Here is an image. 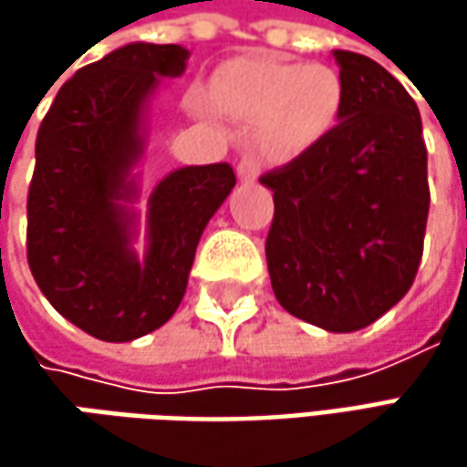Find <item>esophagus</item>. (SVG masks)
I'll return each instance as SVG.
<instances>
[{"instance_id": "obj_1", "label": "esophagus", "mask_w": 467, "mask_h": 467, "mask_svg": "<svg viewBox=\"0 0 467 467\" xmlns=\"http://www.w3.org/2000/svg\"><path fill=\"white\" fill-rule=\"evenodd\" d=\"M236 173L242 182H254L260 176V161L254 155H242L239 166H236Z\"/></svg>"}]
</instances>
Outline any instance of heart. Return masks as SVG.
I'll list each match as a JSON object with an SVG mask.
<instances>
[{
  "label": "heart",
  "mask_w": 467,
  "mask_h": 467,
  "mask_svg": "<svg viewBox=\"0 0 467 467\" xmlns=\"http://www.w3.org/2000/svg\"><path fill=\"white\" fill-rule=\"evenodd\" d=\"M207 106L257 124L262 153L288 161L330 135L343 114V80L325 64H298L270 54L221 64L207 85Z\"/></svg>",
  "instance_id": "b5f03b06"
}]
</instances>
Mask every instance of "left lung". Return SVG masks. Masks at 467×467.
<instances>
[{"label":"left lung","mask_w":467,"mask_h":467,"mask_svg":"<svg viewBox=\"0 0 467 467\" xmlns=\"http://www.w3.org/2000/svg\"><path fill=\"white\" fill-rule=\"evenodd\" d=\"M335 59L340 121L312 150L260 176L275 202L265 254L285 312L353 332L413 285L431 194L416 100L364 54Z\"/></svg>","instance_id":"1"}]
</instances>
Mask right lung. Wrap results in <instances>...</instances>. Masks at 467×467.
<instances>
[{
  "instance_id": "right-lung-1",
  "label": "right lung",
  "mask_w": 467,
  "mask_h": 467,
  "mask_svg": "<svg viewBox=\"0 0 467 467\" xmlns=\"http://www.w3.org/2000/svg\"><path fill=\"white\" fill-rule=\"evenodd\" d=\"M187 57L176 44L121 46L64 82L38 127L27 265L51 306L99 340H135L169 322L207 221L236 184L228 163L169 173L150 197L148 254L137 262L119 200L135 192L127 173L142 150V103Z\"/></svg>"
}]
</instances>
